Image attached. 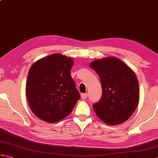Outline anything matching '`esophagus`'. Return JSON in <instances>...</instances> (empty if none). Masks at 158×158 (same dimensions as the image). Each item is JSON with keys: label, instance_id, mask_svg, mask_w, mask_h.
I'll list each match as a JSON object with an SVG mask.
<instances>
[{"label": "esophagus", "instance_id": "34e87169", "mask_svg": "<svg viewBox=\"0 0 158 158\" xmlns=\"http://www.w3.org/2000/svg\"><path fill=\"white\" fill-rule=\"evenodd\" d=\"M81 97L83 100H85L87 97H88V94H82L81 95Z\"/></svg>", "mask_w": 158, "mask_h": 158}]
</instances>
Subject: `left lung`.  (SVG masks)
<instances>
[{
  "mask_svg": "<svg viewBox=\"0 0 158 158\" xmlns=\"http://www.w3.org/2000/svg\"><path fill=\"white\" fill-rule=\"evenodd\" d=\"M89 66L99 75L102 89L101 98L92 105L97 116L109 125L126 122L139 101V85L135 73L115 58L96 60Z\"/></svg>",
  "mask_w": 158,
  "mask_h": 158,
  "instance_id": "left-lung-1",
  "label": "left lung"
}]
</instances>
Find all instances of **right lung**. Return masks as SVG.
I'll use <instances>...</instances> for the list:
<instances>
[{"label": "right lung", "instance_id": "obj_1", "mask_svg": "<svg viewBox=\"0 0 158 158\" xmlns=\"http://www.w3.org/2000/svg\"><path fill=\"white\" fill-rule=\"evenodd\" d=\"M70 58L54 53L36 61L29 70L26 93L35 115L44 122L54 123L71 113L80 99L70 75Z\"/></svg>", "mask_w": 158, "mask_h": 158}]
</instances>
